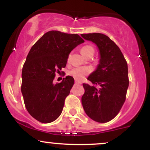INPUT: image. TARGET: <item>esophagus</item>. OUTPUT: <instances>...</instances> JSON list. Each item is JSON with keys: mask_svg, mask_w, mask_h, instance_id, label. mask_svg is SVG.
Returning <instances> with one entry per match:
<instances>
[{"mask_svg": "<svg viewBox=\"0 0 150 150\" xmlns=\"http://www.w3.org/2000/svg\"><path fill=\"white\" fill-rule=\"evenodd\" d=\"M75 83L76 84V85H77V84H81V83H82V82H80V81H78V80H75Z\"/></svg>", "mask_w": 150, "mask_h": 150, "instance_id": "esophagus-1", "label": "esophagus"}]
</instances>
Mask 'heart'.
<instances>
[{"instance_id": "1", "label": "heart", "mask_w": 150, "mask_h": 150, "mask_svg": "<svg viewBox=\"0 0 150 150\" xmlns=\"http://www.w3.org/2000/svg\"><path fill=\"white\" fill-rule=\"evenodd\" d=\"M80 52L84 56H86L90 52H94V49L90 46H85L81 48ZM92 71L91 68L87 66L75 67L69 71L68 74L77 80H82L85 76L88 75Z\"/></svg>"}]
</instances>
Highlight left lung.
<instances>
[{
    "mask_svg": "<svg viewBox=\"0 0 150 150\" xmlns=\"http://www.w3.org/2000/svg\"><path fill=\"white\" fill-rule=\"evenodd\" d=\"M85 40L97 45L99 63L87 80L98 86L83 84L82 104L86 114L99 123L116 116L125 101L129 85L128 64L118 46L105 34H82Z\"/></svg>",
    "mask_w": 150,
    "mask_h": 150,
    "instance_id": "obj_1",
    "label": "left lung"
}]
</instances>
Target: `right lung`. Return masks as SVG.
I'll list each match as a JSON object with an SVG mask.
<instances>
[{"label":"right lung","mask_w":150,"mask_h":150,"mask_svg":"<svg viewBox=\"0 0 150 150\" xmlns=\"http://www.w3.org/2000/svg\"><path fill=\"white\" fill-rule=\"evenodd\" d=\"M83 42L77 34L52 30L31 48L22 68L21 91L27 111L38 121L51 123L61 114L74 78L66 76L57 84L53 81L65 67L72 50Z\"/></svg>","instance_id":"add662e5"}]
</instances>
